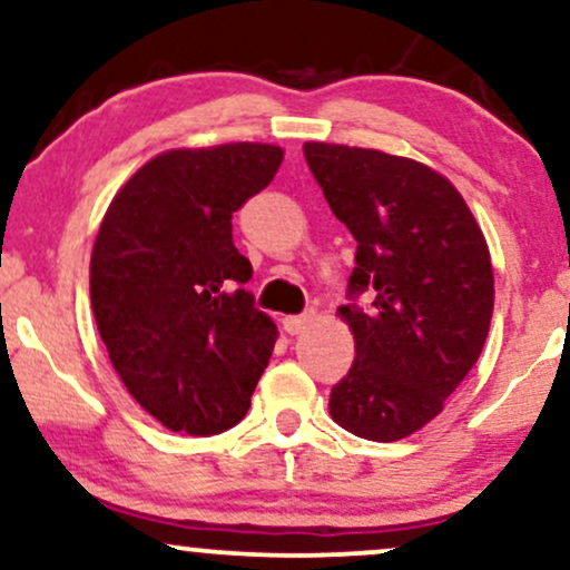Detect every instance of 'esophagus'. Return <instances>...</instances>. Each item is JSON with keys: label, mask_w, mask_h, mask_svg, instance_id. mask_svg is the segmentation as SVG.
Here are the masks:
<instances>
[{"label": "esophagus", "mask_w": 570, "mask_h": 570, "mask_svg": "<svg viewBox=\"0 0 570 570\" xmlns=\"http://www.w3.org/2000/svg\"><path fill=\"white\" fill-rule=\"evenodd\" d=\"M313 318H316V313L307 311L303 316H286L284 322H281V326H284L286 335H303L307 326L313 324Z\"/></svg>", "instance_id": "esophagus-1"}]
</instances>
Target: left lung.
<instances>
[{
    "instance_id": "1",
    "label": "left lung",
    "mask_w": 570,
    "mask_h": 570,
    "mask_svg": "<svg viewBox=\"0 0 570 570\" xmlns=\"http://www.w3.org/2000/svg\"><path fill=\"white\" fill-rule=\"evenodd\" d=\"M305 160L332 214L356 238L348 294L340 305L356 358L330 394L337 426L396 442L440 415L480 358L493 316L488 240L466 200L423 163L305 141Z\"/></svg>"
}]
</instances>
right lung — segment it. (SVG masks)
Masks as SVG:
<instances>
[{"label":"right lung","mask_w":570,"mask_h":570,"mask_svg":"<svg viewBox=\"0 0 570 570\" xmlns=\"http://www.w3.org/2000/svg\"><path fill=\"white\" fill-rule=\"evenodd\" d=\"M284 149L233 141L168 149L117 189L90 254L98 335L128 394L171 431L212 436L246 415L278 330L244 289L252 263L233 212Z\"/></svg>","instance_id":"1"}]
</instances>
